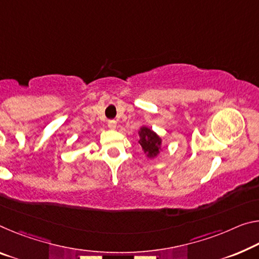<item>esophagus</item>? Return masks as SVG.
<instances>
[{"label": "esophagus", "mask_w": 259, "mask_h": 259, "mask_svg": "<svg viewBox=\"0 0 259 259\" xmlns=\"http://www.w3.org/2000/svg\"><path fill=\"white\" fill-rule=\"evenodd\" d=\"M107 125H108V128L109 129H115L117 126V123H116V121H108V123H107Z\"/></svg>", "instance_id": "obj_1"}]
</instances>
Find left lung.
<instances>
[{
	"label": "left lung",
	"instance_id": "1",
	"mask_svg": "<svg viewBox=\"0 0 259 259\" xmlns=\"http://www.w3.org/2000/svg\"><path fill=\"white\" fill-rule=\"evenodd\" d=\"M139 141L142 150L149 159L158 157L160 151L162 150V139L155 131L146 125H143L138 130Z\"/></svg>",
	"mask_w": 259,
	"mask_h": 259
}]
</instances>
